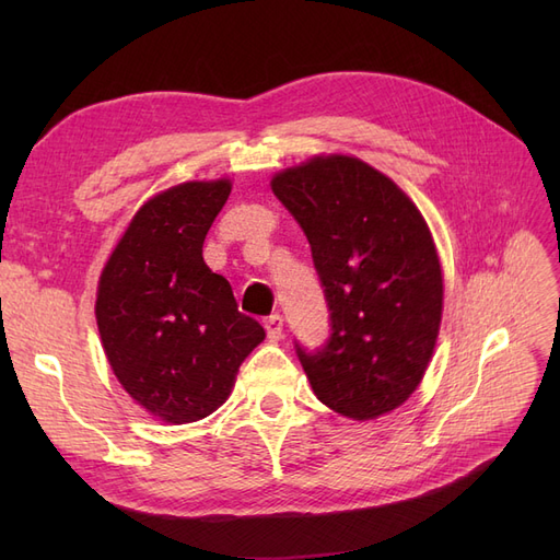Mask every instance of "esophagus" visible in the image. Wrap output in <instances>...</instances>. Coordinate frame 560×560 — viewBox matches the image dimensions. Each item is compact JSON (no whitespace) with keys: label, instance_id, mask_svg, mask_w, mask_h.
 Returning a JSON list of instances; mask_svg holds the SVG:
<instances>
[{"label":"esophagus","instance_id":"esophagus-1","mask_svg":"<svg viewBox=\"0 0 560 560\" xmlns=\"http://www.w3.org/2000/svg\"><path fill=\"white\" fill-rule=\"evenodd\" d=\"M264 327H266V334L270 341H280L282 338V317L280 315H268L264 319Z\"/></svg>","mask_w":560,"mask_h":560}]
</instances>
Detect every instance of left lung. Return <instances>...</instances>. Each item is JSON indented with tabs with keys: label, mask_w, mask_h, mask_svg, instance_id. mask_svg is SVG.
Segmentation results:
<instances>
[{
	"label": "left lung",
	"mask_w": 560,
	"mask_h": 560,
	"mask_svg": "<svg viewBox=\"0 0 560 560\" xmlns=\"http://www.w3.org/2000/svg\"><path fill=\"white\" fill-rule=\"evenodd\" d=\"M270 189L306 233L331 334L296 354L317 399L374 420L413 395L442 325V264L425 219L399 186L352 156L287 167Z\"/></svg>",
	"instance_id": "1"
}]
</instances>
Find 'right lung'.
<instances>
[{
  "label": "right lung",
  "mask_w": 560,
  "mask_h": 560,
  "mask_svg": "<svg viewBox=\"0 0 560 560\" xmlns=\"http://www.w3.org/2000/svg\"><path fill=\"white\" fill-rule=\"evenodd\" d=\"M231 194L229 179L184 182L132 217L97 284L95 317L109 366L151 416L184 425L231 395L264 327L238 311L202 243Z\"/></svg>",
  "instance_id": "obj_1"
}]
</instances>
